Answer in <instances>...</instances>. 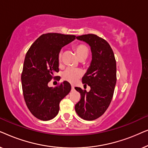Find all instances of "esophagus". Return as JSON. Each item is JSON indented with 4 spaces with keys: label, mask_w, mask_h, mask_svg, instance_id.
Instances as JSON below:
<instances>
[{
    "label": "esophagus",
    "mask_w": 148,
    "mask_h": 148,
    "mask_svg": "<svg viewBox=\"0 0 148 148\" xmlns=\"http://www.w3.org/2000/svg\"><path fill=\"white\" fill-rule=\"evenodd\" d=\"M71 89H72V90H74V86H71Z\"/></svg>",
    "instance_id": "1"
}]
</instances>
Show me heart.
I'll return each instance as SVG.
<instances>
[{"label":"heart","instance_id":"obj_1","mask_svg":"<svg viewBox=\"0 0 148 148\" xmlns=\"http://www.w3.org/2000/svg\"><path fill=\"white\" fill-rule=\"evenodd\" d=\"M77 55L80 60H84L88 58L89 54V50L88 47L84 44H78L74 46ZM58 61L61 62V53L58 56ZM82 75V71L73 68H68L62 73V78L67 82L74 84L77 82L79 79Z\"/></svg>","mask_w":148,"mask_h":148}]
</instances>
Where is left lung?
Here are the masks:
<instances>
[{
    "mask_svg": "<svg viewBox=\"0 0 148 148\" xmlns=\"http://www.w3.org/2000/svg\"><path fill=\"white\" fill-rule=\"evenodd\" d=\"M90 46L92 59L88 71L82 78L83 84H88L87 92L75 87L81 99L75 109L81 118L93 121L99 118L108 108L112 100L116 82V64L114 53L106 40L95 34L77 36Z\"/></svg>",
    "mask_w": 148,
    "mask_h": 148,
    "instance_id": "8db88e82",
    "label": "left lung"
}]
</instances>
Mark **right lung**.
I'll list each match as a JSON object with an SVG mask.
<instances>
[{"label": "right lung", "instance_id": "right-lung-1", "mask_svg": "<svg viewBox=\"0 0 148 148\" xmlns=\"http://www.w3.org/2000/svg\"><path fill=\"white\" fill-rule=\"evenodd\" d=\"M75 39L73 35L43 34L26 54L21 74L24 100L32 114L40 120L54 119L59 111L60 102L71 90L66 81L54 88L48 84L59 71L58 56L61 48Z\"/></svg>", "mask_w": 148, "mask_h": 148}]
</instances>
